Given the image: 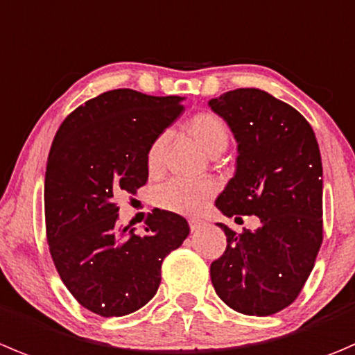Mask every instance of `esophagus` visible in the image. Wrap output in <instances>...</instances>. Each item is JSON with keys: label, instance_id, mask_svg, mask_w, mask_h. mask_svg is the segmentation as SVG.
Masks as SVG:
<instances>
[{"label": "esophagus", "instance_id": "34e87169", "mask_svg": "<svg viewBox=\"0 0 355 355\" xmlns=\"http://www.w3.org/2000/svg\"><path fill=\"white\" fill-rule=\"evenodd\" d=\"M202 225H205V222H202V220H199V218H191V220H189V227H191L192 232H194V230H198V229H201Z\"/></svg>", "mask_w": 355, "mask_h": 355}]
</instances>
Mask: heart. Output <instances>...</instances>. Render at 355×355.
Listing matches in <instances>:
<instances>
[{
    "instance_id": "b5f03b06",
    "label": "heart",
    "mask_w": 355,
    "mask_h": 355,
    "mask_svg": "<svg viewBox=\"0 0 355 355\" xmlns=\"http://www.w3.org/2000/svg\"><path fill=\"white\" fill-rule=\"evenodd\" d=\"M187 135L205 150L208 156L223 153L229 144V128L225 121L215 112H198L185 123ZM166 133H161L150 142L146 153V168L150 177H156L163 171L164 149H166ZM215 194V184L211 180H168L156 187L153 201L157 208L178 215H192L198 211L206 199Z\"/></svg>"
}]
</instances>
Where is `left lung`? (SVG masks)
<instances>
[{
    "label": "left lung",
    "mask_w": 355,
    "mask_h": 355,
    "mask_svg": "<svg viewBox=\"0 0 355 355\" xmlns=\"http://www.w3.org/2000/svg\"><path fill=\"white\" fill-rule=\"evenodd\" d=\"M237 142L236 173L215 205L225 216L257 215L260 227L227 236L209 267L216 295L246 315H270L297 300L322 243V163L307 119L258 88L208 102Z\"/></svg>",
    "instance_id": "left-lung-1"
}]
</instances>
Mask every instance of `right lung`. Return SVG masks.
Wrapping results in <instances>:
<instances>
[{
  "mask_svg": "<svg viewBox=\"0 0 355 355\" xmlns=\"http://www.w3.org/2000/svg\"><path fill=\"white\" fill-rule=\"evenodd\" d=\"M184 97L105 92L58 128L44 175L50 254L72 297L102 318L132 314L156 295L161 263L189 236L177 213L154 209L146 236L118 223L116 196L146 185L150 142L184 111Z\"/></svg>",
  "mask_w": 355,
  "mask_h": 355,
  "instance_id": "obj_1",
  "label": "right lung"
}]
</instances>
